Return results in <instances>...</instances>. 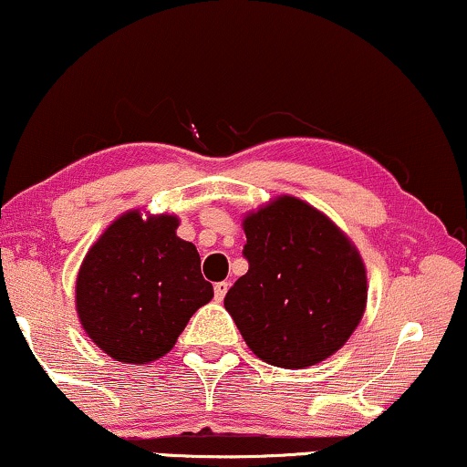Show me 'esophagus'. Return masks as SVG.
Masks as SVG:
<instances>
[{"instance_id": "obj_1", "label": "esophagus", "mask_w": 467, "mask_h": 467, "mask_svg": "<svg viewBox=\"0 0 467 467\" xmlns=\"http://www.w3.org/2000/svg\"><path fill=\"white\" fill-rule=\"evenodd\" d=\"M230 289V283H226V280H222V283H215V300L222 302L223 297H226Z\"/></svg>"}]
</instances>
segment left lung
Listing matches in <instances>:
<instances>
[{"label":"left lung","instance_id":"left-lung-1","mask_svg":"<svg viewBox=\"0 0 467 467\" xmlns=\"http://www.w3.org/2000/svg\"><path fill=\"white\" fill-rule=\"evenodd\" d=\"M244 274L223 297L245 344L278 368H308L355 333L368 278L350 239L324 213L283 195L244 219Z\"/></svg>","mask_w":467,"mask_h":467}]
</instances>
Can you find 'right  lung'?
I'll list each match as a JSON object with an SVG mask.
<instances>
[{
  "label": "right lung",
  "mask_w": 467,
  "mask_h": 467,
  "mask_svg": "<svg viewBox=\"0 0 467 467\" xmlns=\"http://www.w3.org/2000/svg\"><path fill=\"white\" fill-rule=\"evenodd\" d=\"M178 217L112 222L84 256L76 283L82 328L121 363L165 357L184 326L213 297L193 244L176 237Z\"/></svg>",
  "instance_id": "obj_1"
}]
</instances>
